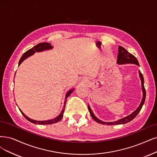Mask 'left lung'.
Wrapping results in <instances>:
<instances>
[{"instance_id": "left-lung-1", "label": "left lung", "mask_w": 157, "mask_h": 157, "mask_svg": "<svg viewBox=\"0 0 157 157\" xmlns=\"http://www.w3.org/2000/svg\"><path fill=\"white\" fill-rule=\"evenodd\" d=\"M117 63L119 64V65H122V64H127V63H131V64H135V65L139 66V63L138 60L136 59V58L130 54L129 52L126 50L124 47L121 46H119L118 47V59H117ZM139 76H140V80H141V85H142V93H143V96H142V100L141 101V103L140 105H139L138 107L135 110V111L132 113L131 114L127 116V117L121 118L120 120H118L117 121H111V122H106V121H103L100 119H98L94 114L92 112L91 110L90 106L88 105V109L89 111L90 112V116L92 118H93L96 122L100 124H103V125H119V124H124L129 122L131 120L134 119L137 114L139 113V112L140 111L141 109L142 108V106L144 105V103L145 102V100H146V89L144 88V79L142 74L140 72V71H139Z\"/></svg>"}]
</instances>
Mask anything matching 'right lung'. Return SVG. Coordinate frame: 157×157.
<instances>
[{"label":"right lung","mask_w":157,"mask_h":157,"mask_svg":"<svg viewBox=\"0 0 157 157\" xmlns=\"http://www.w3.org/2000/svg\"><path fill=\"white\" fill-rule=\"evenodd\" d=\"M53 48V46L51 45L50 43H39L38 44H37L36 46H35L34 47H33L32 48L28 50V51H26L25 53L23 54L21 58V59L19 62V66L21 65V63L25 60L26 58L29 57L30 56L33 55L36 52H43V51H45V50H51ZM74 90V89H71L69 90L67 93L66 94L65 96V101H64V107H63L62 111L61 112V113L57 116V117L52 119V120H44V121H37V120H32L31 118H30L29 117H28L26 115H25L24 114V113H22V111L21 110L19 109L21 113H22V114L24 116L25 118L28 120L29 121H30V122L35 124H39V125H48V124H55L58 122V121H60L63 117V113H64V111H65V105H66V102H67V98L71 95V94L72 92Z\"/></svg>","instance_id":"1"}]
</instances>
